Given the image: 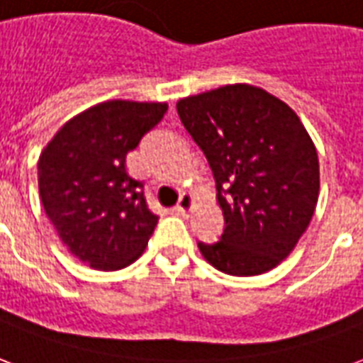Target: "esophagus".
Here are the masks:
<instances>
[{
  "label": "esophagus",
  "mask_w": 363,
  "mask_h": 363,
  "mask_svg": "<svg viewBox=\"0 0 363 363\" xmlns=\"http://www.w3.org/2000/svg\"><path fill=\"white\" fill-rule=\"evenodd\" d=\"M194 207V198L190 196V194H182L181 200H179V206H177V209L184 215V213H188L190 209Z\"/></svg>",
  "instance_id": "esophagus-1"
}]
</instances>
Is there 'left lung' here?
Returning a JSON list of instances; mask_svg holds the SVG:
<instances>
[{"label": "left lung", "instance_id": "1", "mask_svg": "<svg viewBox=\"0 0 363 363\" xmlns=\"http://www.w3.org/2000/svg\"><path fill=\"white\" fill-rule=\"evenodd\" d=\"M182 125L206 154L225 217L220 242L198 243L230 276L278 267L311 225L320 192L316 146L278 96L234 83L177 102Z\"/></svg>", "mask_w": 363, "mask_h": 363}]
</instances>
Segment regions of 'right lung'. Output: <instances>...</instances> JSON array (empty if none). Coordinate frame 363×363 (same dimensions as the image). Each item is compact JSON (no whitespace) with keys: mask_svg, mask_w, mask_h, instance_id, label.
I'll list each match as a JSON object with an SVG mask.
<instances>
[{"mask_svg":"<svg viewBox=\"0 0 363 363\" xmlns=\"http://www.w3.org/2000/svg\"><path fill=\"white\" fill-rule=\"evenodd\" d=\"M167 102L106 101L74 116L38 162L47 217L68 251L96 270H120L143 255L157 225L127 152L162 121Z\"/></svg>","mask_w":363,"mask_h":363,"instance_id":"obj_1","label":"right lung"}]
</instances>
